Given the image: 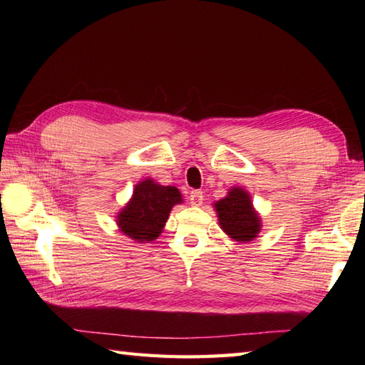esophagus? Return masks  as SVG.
Masks as SVG:
<instances>
[{"instance_id": "34e87169", "label": "esophagus", "mask_w": 365, "mask_h": 365, "mask_svg": "<svg viewBox=\"0 0 365 365\" xmlns=\"http://www.w3.org/2000/svg\"><path fill=\"white\" fill-rule=\"evenodd\" d=\"M190 202H191V205H195V207L202 205V202H204L202 191H197V190L191 191V192H190Z\"/></svg>"}]
</instances>
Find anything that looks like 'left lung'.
Returning a JSON list of instances; mask_svg holds the SVG:
<instances>
[{
    "label": "left lung",
    "instance_id": "8db88e82",
    "mask_svg": "<svg viewBox=\"0 0 365 365\" xmlns=\"http://www.w3.org/2000/svg\"><path fill=\"white\" fill-rule=\"evenodd\" d=\"M221 229L240 243H247L259 235L262 222L254 210L250 192L243 188H230L229 195L215 204Z\"/></svg>",
    "mask_w": 365,
    "mask_h": 365
}]
</instances>
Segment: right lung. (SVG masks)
Wrapping results in <instances>:
<instances>
[{"label":"right lung","instance_id":"right-lung-1","mask_svg":"<svg viewBox=\"0 0 365 365\" xmlns=\"http://www.w3.org/2000/svg\"><path fill=\"white\" fill-rule=\"evenodd\" d=\"M175 187H163L152 178L139 182L128 204L115 216L123 235L139 243H149L160 237L173 207L182 204Z\"/></svg>","mask_w":365,"mask_h":365}]
</instances>
